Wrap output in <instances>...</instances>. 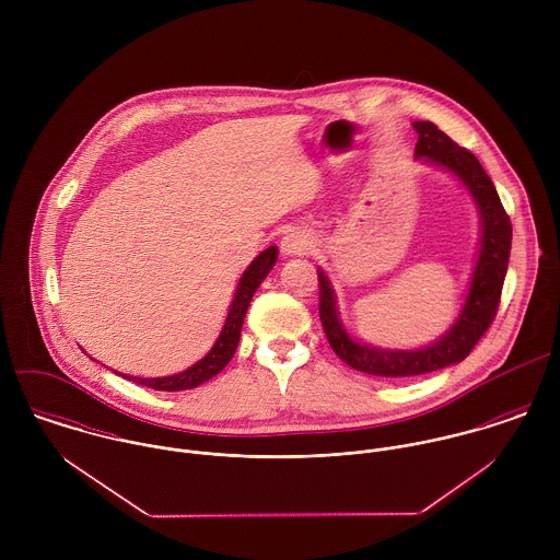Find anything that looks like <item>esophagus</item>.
<instances>
[{
    "instance_id": "esophagus-1",
    "label": "esophagus",
    "mask_w": 560,
    "mask_h": 560,
    "mask_svg": "<svg viewBox=\"0 0 560 560\" xmlns=\"http://www.w3.org/2000/svg\"><path fill=\"white\" fill-rule=\"evenodd\" d=\"M280 247L287 256H298V254H306L313 247V240L304 233H289L282 237Z\"/></svg>"
}]
</instances>
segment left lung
Here are the masks:
<instances>
[{
	"mask_svg": "<svg viewBox=\"0 0 560 560\" xmlns=\"http://www.w3.org/2000/svg\"><path fill=\"white\" fill-rule=\"evenodd\" d=\"M411 127L418 133L413 151L416 160L427 161L453 172L472 194L479 207L480 249L468 298L459 317L435 342L413 351L380 349L351 338L338 319L331 282L327 280L323 269L317 271L320 325L329 340V347L351 369L386 380L433 373L468 358V353L475 349L480 336L487 331L498 313L513 235L511 220L479 160L470 151L455 144L429 120H416Z\"/></svg>",
	"mask_w": 560,
	"mask_h": 560,
	"instance_id": "obj_1",
	"label": "left lung"
}]
</instances>
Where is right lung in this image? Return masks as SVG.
Instances as JSON below:
<instances>
[{"label":"right lung","instance_id":"obj_1","mask_svg":"<svg viewBox=\"0 0 560 560\" xmlns=\"http://www.w3.org/2000/svg\"><path fill=\"white\" fill-rule=\"evenodd\" d=\"M276 258H278V247L276 245H269L265 252H260L252 262L249 267L243 271L241 276L240 287L235 291V300L231 304V311H229V317L226 323L222 327V334L220 338L215 340V345L211 347V351L198 360L194 366H189L187 371L183 373H176V375H170V377H153V380H147V377H133V375H122L125 380H131L136 384H142V386H149L153 390H163V393H178V390H189V388H196L205 382H209L211 377H215L235 355L237 351V345H240L241 327H243V319H245V313H247V306L252 302V295L256 293V289L260 287V282L267 278V273L273 269L276 265Z\"/></svg>","mask_w":560,"mask_h":560}]
</instances>
